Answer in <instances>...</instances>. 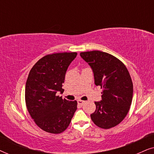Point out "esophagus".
<instances>
[{"instance_id":"1","label":"esophagus","mask_w":154,"mask_h":154,"mask_svg":"<svg viewBox=\"0 0 154 154\" xmlns=\"http://www.w3.org/2000/svg\"><path fill=\"white\" fill-rule=\"evenodd\" d=\"M84 103H85V101H83V100H78V104H80V105H83Z\"/></svg>"}]
</instances>
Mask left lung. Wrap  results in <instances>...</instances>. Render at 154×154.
Listing matches in <instances>:
<instances>
[{
	"label": "left lung",
	"instance_id": "left-lung-1",
	"mask_svg": "<svg viewBox=\"0 0 154 154\" xmlns=\"http://www.w3.org/2000/svg\"><path fill=\"white\" fill-rule=\"evenodd\" d=\"M80 55L91 67L95 85L102 89V100L94 102L92 121L103 129L115 127L125 119L132 103L133 85L130 73L121 61L106 52L94 50Z\"/></svg>",
	"mask_w": 154,
	"mask_h": 154
}]
</instances>
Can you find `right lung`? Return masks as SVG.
<instances>
[{
  "label": "right lung",
  "instance_id": "obj_1",
  "mask_svg": "<svg viewBox=\"0 0 154 154\" xmlns=\"http://www.w3.org/2000/svg\"><path fill=\"white\" fill-rule=\"evenodd\" d=\"M76 52L48 54L38 61L29 72L25 88V100L29 114L44 131L53 134L68 128L77 109L76 101L63 100L65 74Z\"/></svg>",
  "mask_w": 154,
  "mask_h": 154
}]
</instances>
